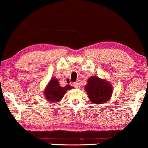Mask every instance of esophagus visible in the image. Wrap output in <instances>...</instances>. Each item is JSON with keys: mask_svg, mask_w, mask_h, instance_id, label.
I'll return each mask as SVG.
<instances>
[{"mask_svg": "<svg viewBox=\"0 0 148 148\" xmlns=\"http://www.w3.org/2000/svg\"><path fill=\"white\" fill-rule=\"evenodd\" d=\"M73 85L75 88H80V85L78 83H74L73 84Z\"/></svg>", "mask_w": 148, "mask_h": 148, "instance_id": "esophagus-1", "label": "esophagus"}]
</instances>
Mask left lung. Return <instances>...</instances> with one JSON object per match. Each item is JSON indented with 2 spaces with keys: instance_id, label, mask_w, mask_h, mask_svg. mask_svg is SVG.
Returning <instances> with one entry per match:
<instances>
[{
  "instance_id": "left-lung-1",
  "label": "left lung",
  "mask_w": 148,
  "mask_h": 148,
  "mask_svg": "<svg viewBox=\"0 0 148 148\" xmlns=\"http://www.w3.org/2000/svg\"><path fill=\"white\" fill-rule=\"evenodd\" d=\"M88 97L95 104H103L108 101L112 95V88L105 80L92 76L88 79L85 87Z\"/></svg>"
}]
</instances>
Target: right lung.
<instances>
[{"mask_svg":"<svg viewBox=\"0 0 148 148\" xmlns=\"http://www.w3.org/2000/svg\"><path fill=\"white\" fill-rule=\"evenodd\" d=\"M73 87L67 85L65 87H61L59 84L58 80L56 78H52L45 88V97L46 100L51 102H59L63 98L64 94L68 90L72 89Z\"/></svg>","mask_w":148,"mask_h":148,"instance_id":"obj_1","label":"right lung"}]
</instances>
